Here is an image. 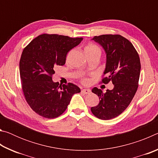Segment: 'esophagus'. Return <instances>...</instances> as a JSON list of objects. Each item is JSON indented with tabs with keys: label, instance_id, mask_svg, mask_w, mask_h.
<instances>
[{
	"label": "esophagus",
	"instance_id": "1",
	"mask_svg": "<svg viewBox=\"0 0 158 158\" xmlns=\"http://www.w3.org/2000/svg\"><path fill=\"white\" fill-rule=\"evenodd\" d=\"M81 92L84 93V94H89V93H90V90L88 89H84L81 90Z\"/></svg>",
	"mask_w": 158,
	"mask_h": 158
}]
</instances>
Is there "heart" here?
I'll return each instance as SVG.
<instances>
[{
  "label": "heart",
  "instance_id": "obj_1",
  "mask_svg": "<svg viewBox=\"0 0 158 158\" xmlns=\"http://www.w3.org/2000/svg\"><path fill=\"white\" fill-rule=\"evenodd\" d=\"M85 52L87 53H93V52H99L100 53V49L98 46L93 44H89L85 47ZM84 82H86V80H84Z\"/></svg>",
  "mask_w": 158,
  "mask_h": 158
}]
</instances>
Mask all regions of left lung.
I'll use <instances>...</instances> for the list:
<instances>
[{
  "label": "left lung",
  "instance_id": "obj_1",
  "mask_svg": "<svg viewBox=\"0 0 158 158\" xmlns=\"http://www.w3.org/2000/svg\"><path fill=\"white\" fill-rule=\"evenodd\" d=\"M92 40L102 46L106 53V66L102 81L114 84L112 90L103 93L93 88L100 102L91 107L92 113L102 120H110L119 116L130 105L137 92L139 79V56L131 42L120 35L95 36Z\"/></svg>",
  "mask_w": 158,
  "mask_h": 158
}]
</instances>
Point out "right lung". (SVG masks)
Returning a JSON list of instances; mask_svg holds the SVG:
<instances>
[{
	"instance_id": "obj_1",
	"label": "right lung",
	"mask_w": 158,
	"mask_h": 158,
	"mask_svg": "<svg viewBox=\"0 0 158 158\" xmlns=\"http://www.w3.org/2000/svg\"><path fill=\"white\" fill-rule=\"evenodd\" d=\"M83 37L42 34L23 49L19 62L22 90L31 109L42 117L54 118L66 110L72 97L81 92L72 83L60 85L52 80L57 65L65 63L67 53Z\"/></svg>"
}]
</instances>
